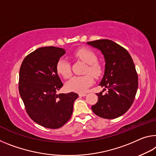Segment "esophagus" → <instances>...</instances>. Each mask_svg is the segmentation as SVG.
<instances>
[{
  "label": "esophagus",
  "instance_id": "obj_1",
  "mask_svg": "<svg viewBox=\"0 0 156 156\" xmlns=\"http://www.w3.org/2000/svg\"><path fill=\"white\" fill-rule=\"evenodd\" d=\"M87 95V94L86 93H82V94H79V96H85Z\"/></svg>",
  "mask_w": 156,
  "mask_h": 156
}]
</instances>
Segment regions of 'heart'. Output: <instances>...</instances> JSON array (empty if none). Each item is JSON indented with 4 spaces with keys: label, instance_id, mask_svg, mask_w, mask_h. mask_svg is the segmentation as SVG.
I'll use <instances>...</instances> for the list:
<instances>
[{
    "label": "heart",
    "instance_id": "b5f03b06",
    "mask_svg": "<svg viewBox=\"0 0 156 156\" xmlns=\"http://www.w3.org/2000/svg\"><path fill=\"white\" fill-rule=\"evenodd\" d=\"M73 57L80 59L84 62L87 64L84 73L85 75L80 76H73L66 83V90L78 93H84L93 84V76L98 78L102 73V69L100 64H98L97 57L93 51L86 48H79L73 54ZM56 70L59 75L65 78H68L71 75V66L66 59L62 58L58 62L56 65ZM91 75H90L89 73Z\"/></svg>",
    "mask_w": 156,
    "mask_h": 156
}]
</instances>
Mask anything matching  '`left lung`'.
Here are the masks:
<instances>
[{
  "instance_id": "8db88e82",
  "label": "left lung",
  "mask_w": 156,
  "mask_h": 156,
  "mask_svg": "<svg viewBox=\"0 0 156 156\" xmlns=\"http://www.w3.org/2000/svg\"><path fill=\"white\" fill-rule=\"evenodd\" d=\"M87 44L101 51L104 57L105 71L99 85L108 90L105 94L102 91L96 94L98 102L91 110L100 117L117 118L130 108L137 93L138 76L134 62L124 48L110 39Z\"/></svg>"
}]
</instances>
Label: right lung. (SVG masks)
I'll list each match as a JSON object with an SVG mask.
<instances>
[{
    "label": "right lung",
    "mask_w": 156,
    "mask_h": 156,
    "mask_svg": "<svg viewBox=\"0 0 156 156\" xmlns=\"http://www.w3.org/2000/svg\"><path fill=\"white\" fill-rule=\"evenodd\" d=\"M65 50L55 46L39 48L27 55L19 71V94L29 117L51 129L65 125L73 113L76 93L57 94L62 87L56 65Z\"/></svg>",
    "instance_id": "add662e5"
}]
</instances>
